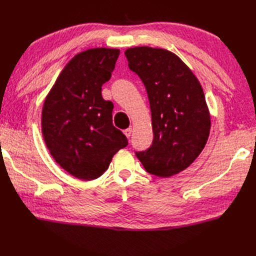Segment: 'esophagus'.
Returning a JSON list of instances; mask_svg holds the SVG:
<instances>
[{"label": "esophagus", "instance_id": "1", "mask_svg": "<svg viewBox=\"0 0 256 256\" xmlns=\"http://www.w3.org/2000/svg\"><path fill=\"white\" fill-rule=\"evenodd\" d=\"M124 134H126L127 138H130V136H132V128L129 127V128H127V129H124Z\"/></svg>", "mask_w": 256, "mask_h": 256}]
</instances>
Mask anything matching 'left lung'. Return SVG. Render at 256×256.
Returning <instances> with one entry per match:
<instances>
[{
  "mask_svg": "<svg viewBox=\"0 0 256 256\" xmlns=\"http://www.w3.org/2000/svg\"><path fill=\"white\" fill-rule=\"evenodd\" d=\"M129 69L144 84L153 141L134 154L150 174L170 178L188 168L209 137L210 116L200 83L168 50L134 47L124 51Z\"/></svg>",
  "mask_w": 256,
  "mask_h": 256,
  "instance_id": "obj_1",
  "label": "left lung"
}]
</instances>
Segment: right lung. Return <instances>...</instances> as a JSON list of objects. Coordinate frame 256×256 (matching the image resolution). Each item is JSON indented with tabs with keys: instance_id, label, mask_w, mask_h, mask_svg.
<instances>
[{
	"instance_id": "1",
	"label": "right lung",
	"mask_w": 256,
	"mask_h": 256,
	"mask_svg": "<svg viewBox=\"0 0 256 256\" xmlns=\"http://www.w3.org/2000/svg\"><path fill=\"white\" fill-rule=\"evenodd\" d=\"M118 49L95 48L76 54L44 100L42 128L56 163L76 178L90 180L110 166L128 140L112 124L114 104L102 96L112 76Z\"/></svg>"
}]
</instances>
